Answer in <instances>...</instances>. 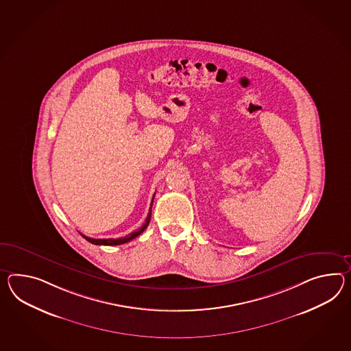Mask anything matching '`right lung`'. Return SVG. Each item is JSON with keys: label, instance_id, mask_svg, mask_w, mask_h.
<instances>
[{"label": "right lung", "instance_id": "obj_1", "mask_svg": "<svg viewBox=\"0 0 351 351\" xmlns=\"http://www.w3.org/2000/svg\"><path fill=\"white\" fill-rule=\"evenodd\" d=\"M152 203H154V199H152ZM152 206V204H151ZM151 221V209H149V213L147 215V218H145V222L141 228H138L137 231L132 232V233H129L128 236H125V237H121V239H90V237H87L85 234H82L81 233V236L84 237V239H87L88 242H91V243H94V245H105V246H117V245H123V243H127L129 241H132L133 239H136L138 237L142 232L145 231V228H147V226H148V223Z\"/></svg>", "mask_w": 351, "mask_h": 351}]
</instances>
